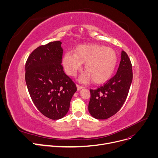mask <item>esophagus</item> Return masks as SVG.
Here are the masks:
<instances>
[{
    "label": "esophagus",
    "instance_id": "1",
    "mask_svg": "<svg viewBox=\"0 0 158 158\" xmlns=\"http://www.w3.org/2000/svg\"><path fill=\"white\" fill-rule=\"evenodd\" d=\"M77 90H78V91H79L80 89H82V88H83V87H82V86H79V85H77Z\"/></svg>",
    "mask_w": 158,
    "mask_h": 158
}]
</instances>
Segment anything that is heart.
I'll use <instances>...</instances> for the list:
<instances>
[{
	"mask_svg": "<svg viewBox=\"0 0 158 158\" xmlns=\"http://www.w3.org/2000/svg\"><path fill=\"white\" fill-rule=\"evenodd\" d=\"M118 63V55L113 49L92 44H81L74 49V53L67 52L63 58V65L67 74L74 76L85 64L86 70L80 76L82 82L91 79L96 84L107 81L113 75Z\"/></svg>",
	"mask_w": 158,
	"mask_h": 158,
	"instance_id": "1",
	"label": "heart"
}]
</instances>
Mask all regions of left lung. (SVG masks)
<instances>
[{
	"label": "left lung",
	"instance_id": "obj_1",
	"mask_svg": "<svg viewBox=\"0 0 158 158\" xmlns=\"http://www.w3.org/2000/svg\"><path fill=\"white\" fill-rule=\"evenodd\" d=\"M133 79L131 61L124 51L116 74L97 89H90L88 110L97 119H106L116 114L127 98Z\"/></svg>",
	"mask_w": 158,
	"mask_h": 158
}]
</instances>
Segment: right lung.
Masks as SVG:
<instances>
[{
	"instance_id": "right-lung-1",
	"label": "right lung",
	"mask_w": 158,
	"mask_h": 158,
	"mask_svg": "<svg viewBox=\"0 0 158 158\" xmlns=\"http://www.w3.org/2000/svg\"><path fill=\"white\" fill-rule=\"evenodd\" d=\"M61 42L54 41L36 48L25 64L27 86L35 107L51 119L64 118L77 91L76 84L61 65Z\"/></svg>"
}]
</instances>
